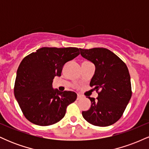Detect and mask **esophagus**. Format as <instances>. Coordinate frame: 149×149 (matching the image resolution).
Wrapping results in <instances>:
<instances>
[{
  "instance_id": "34e87169",
  "label": "esophagus",
  "mask_w": 149,
  "mask_h": 149,
  "mask_svg": "<svg viewBox=\"0 0 149 149\" xmlns=\"http://www.w3.org/2000/svg\"><path fill=\"white\" fill-rule=\"evenodd\" d=\"M83 96H82L81 95H79V94H78V97H77V100H81L82 98H83Z\"/></svg>"
}]
</instances>
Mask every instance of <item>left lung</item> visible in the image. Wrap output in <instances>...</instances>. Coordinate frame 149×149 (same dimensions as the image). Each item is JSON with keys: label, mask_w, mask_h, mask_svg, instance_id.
Returning <instances> with one entry per match:
<instances>
[{"label": "left lung", "mask_w": 149, "mask_h": 149, "mask_svg": "<svg viewBox=\"0 0 149 149\" xmlns=\"http://www.w3.org/2000/svg\"><path fill=\"white\" fill-rule=\"evenodd\" d=\"M80 50L82 57L95 64V74L90 85L98 93L96 100L88 97L91 107L82 112V115L93 125H111L123 116L132 97L130 76L127 66L107 48Z\"/></svg>", "instance_id": "1"}]
</instances>
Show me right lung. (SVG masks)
I'll return each mask as SVG.
<instances>
[{"label": "right lung", "mask_w": 149, "mask_h": 149, "mask_svg": "<svg viewBox=\"0 0 149 149\" xmlns=\"http://www.w3.org/2000/svg\"><path fill=\"white\" fill-rule=\"evenodd\" d=\"M79 49L44 47L21 61L14 93L22 113L31 123L40 126L56 123L64 117L68 106L76 101V92L54 90L52 82L56 76H61L66 62L79 55Z\"/></svg>", "instance_id": "1"}]
</instances>
